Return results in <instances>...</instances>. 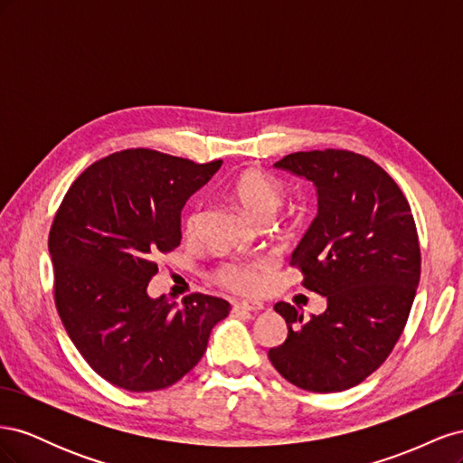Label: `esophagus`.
Here are the masks:
<instances>
[{"instance_id":"1","label":"esophagus","mask_w":463,"mask_h":463,"mask_svg":"<svg viewBox=\"0 0 463 463\" xmlns=\"http://www.w3.org/2000/svg\"><path fill=\"white\" fill-rule=\"evenodd\" d=\"M264 309V305L259 301H241L233 305L235 313H260Z\"/></svg>"}]
</instances>
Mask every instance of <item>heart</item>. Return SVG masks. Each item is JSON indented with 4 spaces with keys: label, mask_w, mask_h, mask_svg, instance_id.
<instances>
[{
    "label": "heart",
    "mask_w": 463,
    "mask_h": 463,
    "mask_svg": "<svg viewBox=\"0 0 463 463\" xmlns=\"http://www.w3.org/2000/svg\"><path fill=\"white\" fill-rule=\"evenodd\" d=\"M230 194L235 204L262 228L269 226L286 201L284 185L274 175L260 170V167H247V170L237 174L230 185ZM199 226L201 208L193 206L184 218V233L193 237L199 232ZM262 274L264 264L260 262H223L216 269L214 279L233 291L255 293L262 284Z\"/></svg>",
    "instance_id": "b5f03b06"
}]
</instances>
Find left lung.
I'll use <instances>...</instances> for the list:
<instances>
[{
  "mask_svg": "<svg viewBox=\"0 0 463 463\" xmlns=\"http://www.w3.org/2000/svg\"><path fill=\"white\" fill-rule=\"evenodd\" d=\"M313 181L318 213L291 255L303 286L326 298L305 320L279 301L288 338L269 359L309 392H342L383 365L408 322L421 250L408 199L381 165L349 150L288 154L274 164Z\"/></svg>",
  "mask_w": 463,
  "mask_h": 463,
  "instance_id": "8db88e82",
  "label": "left lung"
}]
</instances>
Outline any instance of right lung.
<instances>
[{"instance_id":"right-lung-1","label":"right lung","mask_w":463,"mask_h":463,"mask_svg":"<svg viewBox=\"0 0 463 463\" xmlns=\"http://www.w3.org/2000/svg\"><path fill=\"white\" fill-rule=\"evenodd\" d=\"M222 160L194 164L148 148L94 162L69 187L48 249L53 296L69 338L108 383L129 392L175 384L230 315L226 299H152L154 257L181 243V210Z\"/></svg>"}]
</instances>
